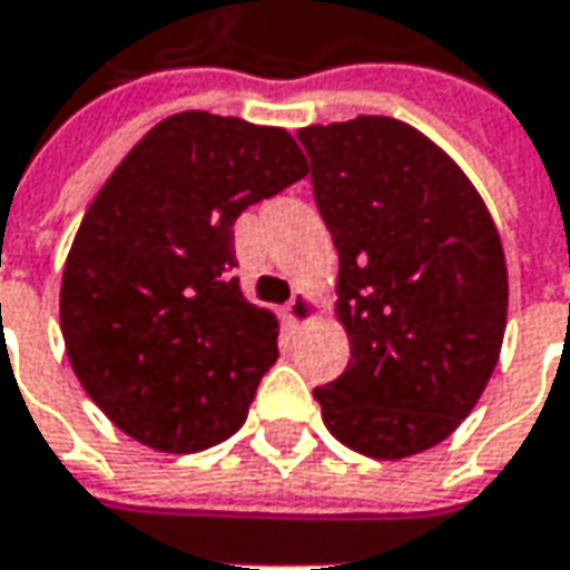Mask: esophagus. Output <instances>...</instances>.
Returning a JSON list of instances; mask_svg holds the SVG:
<instances>
[{
  "mask_svg": "<svg viewBox=\"0 0 570 570\" xmlns=\"http://www.w3.org/2000/svg\"><path fill=\"white\" fill-rule=\"evenodd\" d=\"M317 317V301L311 292H295V297L282 307V323L285 326H304Z\"/></svg>",
  "mask_w": 570,
  "mask_h": 570,
  "instance_id": "obj_1",
  "label": "esophagus"
}]
</instances>
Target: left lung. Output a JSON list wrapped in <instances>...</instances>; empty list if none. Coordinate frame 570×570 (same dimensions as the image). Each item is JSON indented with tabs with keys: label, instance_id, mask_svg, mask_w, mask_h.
<instances>
[{
	"label": "left lung",
	"instance_id": "left-lung-1",
	"mask_svg": "<svg viewBox=\"0 0 570 570\" xmlns=\"http://www.w3.org/2000/svg\"><path fill=\"white\" fill-rule=\"evenodd\" d=\"M340 253L348 367L317 386L323 425L371 460L441 444L492 381L508 326V263L479 189L425 132L355 117L297 132Z\"/></svg>",
	"mask_w": 570,
	"mask_h": 570
}]
</instances>
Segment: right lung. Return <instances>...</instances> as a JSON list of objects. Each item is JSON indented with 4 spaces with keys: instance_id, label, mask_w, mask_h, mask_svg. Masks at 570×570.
Wrapping results in <instances>:
<instances>
[{
    "instance_id": "right-lung-1",
    "label": "right lung",
    "mask_w": 570,
    "mask_h": 570,
    "mask_svg": "<svg viewBox=\"0 0 570 570\" xmlns=\"http://www.w3.org/2000/svg\"><path fill=\"white\" fill-rule=\"evenodd\" d=\"M304 174L288 129L184 110L104 180L66 256L59 326L85 393L122 434L196 453L244 425L278 358V320L230 275L234 222Z\"/></svg>"
}]
</instances>
